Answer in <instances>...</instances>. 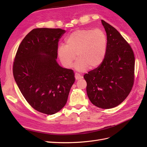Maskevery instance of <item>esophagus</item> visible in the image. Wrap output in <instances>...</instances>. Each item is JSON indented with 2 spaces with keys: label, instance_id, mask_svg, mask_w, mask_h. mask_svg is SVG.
Segmentation results:
<instances>
[{
  "label": "esophagus",
  "instance_id": "esophagus-1",
  "mask_svg": "<svg viewBox=\"0 0 147 147\" xmlns=\"http://www.w3.org/2000/svg\"><path fill=\"white\" fill-rule=\"evenodd\" d=\"M74 77H75L76 80H79V79L82 78V76H80L79 74H78V73H76V74H75Z\"/></svg>",
  "mask_w": 147,
  "mask_h": 147
}]
</instances>
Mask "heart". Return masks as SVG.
I'll use <instances>...</instances> for the list:
<instances>
[{
	"mask_svg": "<svg viewBox=\"0 0 147 147\" xmlns=\"http://www.w3.org/2000/svg\"><path fill=\"white\" fill-rule=\"evenodd\" d=\"M66 45H59L57 54L63 66L72 67L77 54L75 69L84 72L90 67L95 68L104 62L107 50V37L101 29H81L71 32Z\"/></svg>",
	"mask_w": 147,
	"mask_h": 147,
	"instance_id": "b5f03b06",
	"label": "heart"
}]
</instances>
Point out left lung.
Here are the masks:
<instances>
[{
    "instance_id": "left-lung-1",
    "label": "left lung",
    "mask_w": 147,
    "mask_h": 147,
    "mask_svg": "<svg viewBox=\"0 0 147 147\" xmlns=\"http://www.w3.org/2000/svg\"><path fill=\"white\" fill-rule=\"evenodd\" d=\"M107 50L101 65L84 75L86 93L95 106L110 109L127 98L134 84L135 59L131 47L119 31L102 20Z\"/></svg>"
}]
</instances>
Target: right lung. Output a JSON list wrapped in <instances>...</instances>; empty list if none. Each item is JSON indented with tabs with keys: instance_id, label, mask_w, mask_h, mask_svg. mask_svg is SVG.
Masks as SVG:
<instances>
[{
	"instance_id": "right-lung-1",
	"label": "right lung",
	"mask_w": 147,
	"mask_h": 147,
	"mask_svg": "<svg viewBox=\"0 0 147 147\" xmlns=\"http://www.w3.org/2000/svg\"><path fill=\"white\" fill-rule=\"evenodd\" d=\"M66 31L36 28L22 41L13 64V76L28 104L40 113L54 115L67 102L75 81L72 69L57 62L58 43Z\"/></svg>"
}]
</instances>
